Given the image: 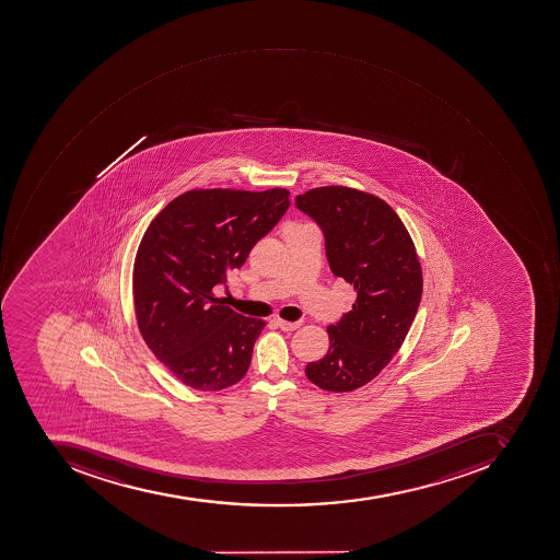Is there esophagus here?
<instances>
[{"label":"esophagus","mask_w":560,"mask_h":560,"mask_svg":"<svg viewBox=\"0 0 560 560\" xmlns=\"http://www.w3.org/2000/svg\"><path fill=\"white\" fill-rule=\"evenodd\" d=\"M276 324H278V327L284 330V332H293V330L300 328L301 322L276 320Z\"/></svg>","instance_id":"34e87169"}]
</instances>
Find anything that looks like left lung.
Wrapping results in <instances>:
<instances>
[{"mask_svg":"<svg viewBox=\"0 0 560 560\" xmlns=\"http://www.w3.org/2000/svg\"><path fill=\"white\" fill-rule=\"evenodd\" d=\"M296 208L324 233L332 275L358 291L351 312L328 327L327 354L305 373L328 392H352L378 376L406 339L421 303V264L407 228L380 197L320 187L298 196Z\"/></svg>","mask_w":560,"mask_h":560,"instance_id":"8db88e82","label":"left lung"}]
</instances>
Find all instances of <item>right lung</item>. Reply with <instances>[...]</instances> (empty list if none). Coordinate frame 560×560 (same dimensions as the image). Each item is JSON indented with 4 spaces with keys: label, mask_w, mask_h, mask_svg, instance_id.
Returning a JSON list of instances; mask_svg holds the SVG:
<instances>
[{
    "label": "right lung",
    "mask_w": 560,
    "mask_h": 560,
    "mask_svg": "<svg viewBox=\"0 0 560 560\" xmlns=\"http://www.w3.org/2000/svg\"><path fill=\"white\" fill-rule=\"evenodd\" d=\"M290 208V192L190 190L151 221L132 272L136 318L148 348L190 388L244 378L266 322L228 308L214 285L240 269Z\"/></svg>",
    "instance_id": "add662e5"
}]
</instances>
